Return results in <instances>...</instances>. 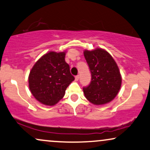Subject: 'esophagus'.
Listing matches in <instances>:
<instances>
[{"mask_svg":"<svg viewBox=\"0 0 150 150\" xmlns=\"http://www.w3.org/2000/svg\"><path fill=\"white\" fill-rule=\"evenodd\" d=\"M79 78H80V75H76V76L75 77V81H78Z\"/></svg>","mask_w":150,"mask_h":150,"instance_id":"obj_1","label":"esophagus"}]
</instances>
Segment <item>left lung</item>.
Masks as SVG:
<instances>
[{"label": "left lung", "instance_id": "obj_1", "mask_svg": "<svg viewBox=\"0 0 150 150\" xmlns=\"http://www.w3.org/2000/svg\"><path fill=\"white\" fill-rule=\"evenodd\" d=\"M84 56L91 73V83L83 88L84 96L96 105L107 104L114 99L122 85V75L117 63L105 50H85Z\"/></svg>", "mask_w": 150, "mask_h": 150}]
</instances>
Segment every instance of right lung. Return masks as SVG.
<instances>
[{
	"instance_id": "obj_1",
	"label": "right lung",
	"mask_w": 150,
	"mask_h": 150,
	"mask_svg": "<svg viewBox=\"0 0 150 150\" xmlns=\"http://www.w3.org/2000/svg\"><path fill=\"white\" fill-rule=\"evenodd\" d=\"M66 51H50L35 62L28 75L32 95L45 105H54L64 98L66 90L75 80L65 61Z\"/></svg>"
}]
</instances>
